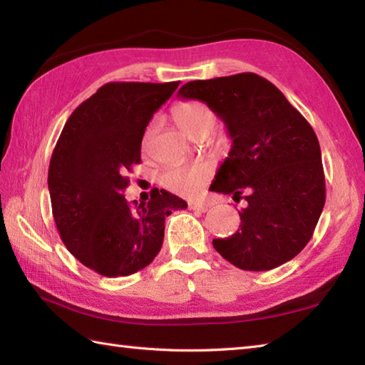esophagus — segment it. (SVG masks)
Returning a JSON list of instances; mask_svg holds the SVG:
<instances>
[{
  "label": "esophagus",
  "mask_w": 365,
  "mask_h": 365,
  "mask_svg": "<svg viewBox=\"0 0 365 365\" xmlns=\"http://www.w3.org/2000/svg\"><path fill=\"white\" fill-rule=\"evenodd\" d=\"M189 210H192V211H200V212H205L206 210H208V205H206V203H202V202H190V203H189Z\"/></svg>",
  "instance_id": "34e87169"
}]
</instances>
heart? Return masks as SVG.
Returning <instances> with one entry per match:
<instances>
[{"instance_id": "heart-1", "label": "heart", "mask_w": 365, "mask_h": 365, "mask_svg": "<svg viewBox=\"0 0 365 365\" xmlns=\"http://www.w3.org/2000/svg\"><path fill=\"white\" fill-rule=\"evenodd\" d=\"M173 118L181 132L190 138L208 135L216 123V114L203 101L185 100L173 108ZM150 136V128L144 135V146ZM215 175V167L210 162L175 163L165 168L159 175V182L163 189L176 195L194 197L203 189V185Z\"/></svg>"}]
</instances>
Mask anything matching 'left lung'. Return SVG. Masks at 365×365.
Returning <instances> with one entry per match:
<instances>
[{"label":"left lung","instance_id":"1","mask_svg":"<svg viewBox=\"0 0 365 365\" xmlns=\"http://www.w3.org/2000/svg\"><path fill=\"white\" fill-rule=\"evenodd\" d=\"M178 98L206 103L232 140L210 190L245 195L242 224L215 250L242 270L265 272L310 242L324 208L318 138L279 88L254 73L184 84Z\"/></svg>","mask_w":365,"mask_h":365}]
</instances>
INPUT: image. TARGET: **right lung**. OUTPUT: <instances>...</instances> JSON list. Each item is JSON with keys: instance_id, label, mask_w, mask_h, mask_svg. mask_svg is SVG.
Instances as JSON below:
<instances>
[{"instance_id": "add662e5", "label": "right lung", "mask_w": 365, "mask_h": 365, "mask_svg": "<svg viewBox=\"0 0 365 365\" xmlns=\"http://www.w3.org/2000/svg\"><path fill=\"white\" fill-rule=\"evenodd\" d=\"M178 82H109L74 109L52 153V215L61 242L103 277L148 267L163 243L165 217L187 208L167 190L130 206L127 171L141 162L144 130Z\"/></svg>"}]
</instances>
